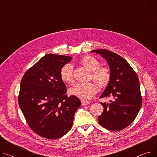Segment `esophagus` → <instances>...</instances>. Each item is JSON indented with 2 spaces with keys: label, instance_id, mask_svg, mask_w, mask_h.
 Listing matches in <instances>:
<instances>
[{
  "label": "esophagus",
  "instance_id": "esophagus-1",
  "mask_svg": "<svg viewBox=\"0 0 157 157\" xmlns=\"http://www.w3.org/2000/svg\"><path fill=\"white\" fill-rule=\"evenodd\" d=\"M82 102V105H87L89 104H90V102L89 101H81Z\"/></svg>",
  "mask_w": 157,
  "mask_h": 157
}]
</instances>
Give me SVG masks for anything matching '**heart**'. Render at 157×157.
Instances as JSON below:
<instances>
[{"label":"heart","instance_id":"b5f03b06","mask_svg":"<svg viewBox=\"0 0 157 157\" xmlns=\"http://www.w3.org/2000/svg\"><path fill=\"white\" fill-rule=\"evenodd\" d=\"M81 63L92 71L93 80L100 87H105L109 83L111 76L110 70L105 67H99V60L92 56L87 55L82 58ZM60 77L66 83H73V66L69 63L65 65L60 70ZM97 90L98 87L93 82H78L70 88L69 92L71 95L82 100H89L92 98Z\"/></svg>","mask_w":157,"mask_h":157}]
</instances>
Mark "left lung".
Listing matches in <instances>:
<instances>
[{
	"label": "left lung",
	"mask_w": 157,
	"mask_h": 157,
	"mask_svg": "<svg viewBox=\"0 0 157 157\" xmlns=\"http://www.w3.org/2000/svg\"><path fill=\"white\" fill-rule=\"evenodd\" d=\"M91 52L100 54L107 62L111 79L100 98H111L109 103L101 102L103 113L98 117L99 123L111 131H119L128 126L137 116L142 104L140 81L137 74L126 60L104 49Z\"/></svg>",
	"instance_id": "left-lung-1"
}]
</instances>
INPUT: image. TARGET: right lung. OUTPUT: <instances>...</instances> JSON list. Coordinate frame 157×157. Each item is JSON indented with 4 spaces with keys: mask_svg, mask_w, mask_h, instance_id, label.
<instances>
[{
    "mask_svg": "<svg viewBox=\"0 0 157 157\" xmlns=\"http://www.w3.org/2000/svg\"><path fill=\"white\" fill-rule=\"evenodd\" d=\"M71 56L48 54L26 71L21 82L19 105L26 121L36 133L48 139L65 135L73 124L80 99L66 95L60 77L62 68Z\"/></svg>",
    "mask_w": 157,
    "mask_h": 157,
    "instance_id": "1",
    "label": "right lung"
}]
</instances>
